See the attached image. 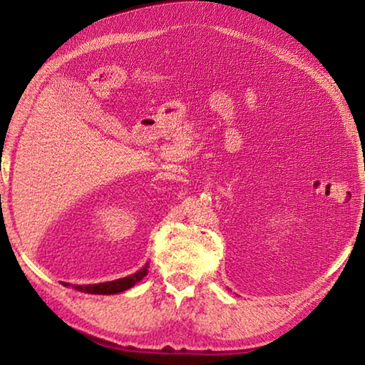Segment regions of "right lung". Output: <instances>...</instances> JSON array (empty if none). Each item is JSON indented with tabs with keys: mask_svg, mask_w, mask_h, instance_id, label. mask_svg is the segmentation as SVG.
<instances>
[{
	"mask_svg": "<svg viewBox=\"0 0 365 365\" xmlns=\"http://www.w3.org/2000/svg\"><path fill=\"white\" fill-rule=\"evenodd\" d=\"M148 267H150V264H146L145 267H141L138 272H135V274L128 275V277H123V279H117L113 282H104V283H95V285H77L76 289L78 292H83V293H88V294H115V293H122L125 292V289L132 288L135 283H138L143 277L148 274ZM69 285V283H67Z\"/></svg>",
	"mask_w": 365,
	"mask_h": 365,
	"instance_id": "obj_1",
	"label": "right lung"
}]
</instances>
